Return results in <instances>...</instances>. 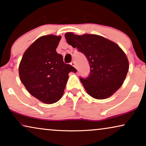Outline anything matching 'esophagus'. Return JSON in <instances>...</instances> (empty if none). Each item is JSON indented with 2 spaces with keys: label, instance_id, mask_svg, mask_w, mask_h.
Here are the masks:
<instances>
[{
  "label": "esophagus",
  "instance_id": "obj_1",
  "mask_svg": "<svg viewBox=\"0 0 146 146\" xmlns=\"http://www.w3.org/2000/svg\"><path fill=\"white\" fill-rule=\"evenodd\" d=\"M70 64H71L72 66L73 67H74L75 68H76V64H75L74 62H72L70 63Z\"/></svg>",
  "mask_w": 146,
  "mask_h": 146
}]
</instances>
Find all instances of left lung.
I'll list each match as a JSON object with an SVG mask.
<instances>
[{
    "mask_svg": "<svg viewBox=\"0 0 146 146\" xmlns=\"http://www.w3.org/2000/svg\"><path fill=\"white\" fill-rule=\"evenodd\" d=\"M67 42L83 53L90 66L86 78H80L87 93L94 98L111 96L123 84L129 69L127 58L117 44L96 35L65 34Z\"/></svg>",
    "mask_w": 146,
    "mask_h": 146,
    "instance_id": "obj_1",
    "label": "left lung"
}]
</instances>
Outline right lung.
<instances>
[{"mask_svg": "<svg viewBox=\"0 0 146 146\" xmlns=\"http://www.w3.org/2000/svg\"><path fill=\"white\" fill-rule=\"evenodd\" d=\"M61 36H43L34 42L24 53L19 65L20 79L32 96L48 104L62 97L73 66L64 62L56 52Z\"/></svg>", "mask_w": 146, "mask_h": 146, "instance_id": "right-lung-1", "label": "right lung"}]
</instances>
